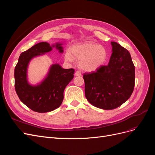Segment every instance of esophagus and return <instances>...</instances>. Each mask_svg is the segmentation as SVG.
<instances>
[{"label":"esophagus","instance_id":"34e87169","mask_svg":"<svg viewBox=\"0 0 155 155\" xmlns=\"http://www.w3.org/2000/svg\"><path fill=\"white\" fill-rule=\"evenodd\" d=\"M75 76H81V72L79 71V70H77V71L76 72V73H75Z\"/></svg>","mask_w":155,"mask_h":155}]
</instances>
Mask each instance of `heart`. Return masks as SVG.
I'll return each instance as SVG.
<instances>
[{"mask_svg":"<svg viewBox=\"0 0 155 155\" xmlns=\"http://www.w3.org/2000/svg\"><path fill=\"white\" fill-rule=\"evenodd\" d=\"M73 57L79 61L81 69L87 72H94L106 63L108 52L104 46L87 41L74 45L71 47V53L67 51L64 54L65 60L69 62L73 61Z\"/></svg>","mask_w":155,"mask_h":155,"instance_id":"heart-1","label":"heart"}]
</instances>
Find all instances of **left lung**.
Here are the masks:
<instances>
[{
    "instance_id": "1",
    "label": "left lung",
    "mask_w": 155,
    "mask_h": 155,
    "mask_svg": "<svg viewBox=\"0 0 155 155\" xmlns=\"http://www.w3.org/2000/svg\"><path fill=\"white\" fill-rule=\"evenodd\" d=\"M111 45L109 64L83 76L87 100L105 110L122 105L132 94L135 85L134 65L129 51L116 42H111Z\"/></svg>"
}]
</instances>
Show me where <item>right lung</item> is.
Here are the masks:
<instances>
[{"instance_id": "1", "label": "right lung", "mask_w": 155, "mask_h": 155, "mask_svg": "<svg viewBox=\"0 0 155 155\" xmlns=\"http://www.w3.org/2000/svg\"><path fill=\"white\" fill-rule=\"evenodd\" d=\"M62 44L50 46L41 42L23 51L15 68V88L20 100L37 112L52 111L61 105L65 87L74 78V69H64L59 64L51 66L47 76L40 84L32 86L27 81V68L30 61L37 55L50 51L52 47L63 51Z\"/></svg>"}]
</instances>
